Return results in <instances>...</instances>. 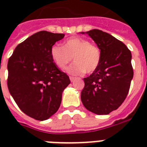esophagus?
I'll return each mask as SVG.
<instances>
[{
    "label": "esophagus",
    "mask_w": 147,
    "mask_h": 147,
    "mask_svg": "<svg viewBox=\"0 0 147 147\" xmlns=\"http://www.w3.org/2000/svg\"><path fill=\"white\" fill-rule=\"evenodd\" d=\"M75 77H74V76H70V80H71V82H74L75 80Z\"/></svg>",
    "instance_id": "34e87169"
}]
</instances>
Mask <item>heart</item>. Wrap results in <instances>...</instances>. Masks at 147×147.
Here are the masks:
<instances>
[{
  "instance_id": "obj_1",
  "label": "heart",
  "mask_w": 147,
  "mask_h": 147,
  "mask_svg": "<svg viewBox=\"0 0 147 147\" xmlns=\"http://www.w3.org/2000/svg\"><path fill=\"white\" fill-rule=\"evenodd\" d=\"M53 60L59 68L64 69L74 59V62L67 68L72 75H82L95 71L100 65L101 52L97 46L82 37H72L64 42L63 47L58 45L51 47Z\"/></svg>"
}]
</instances>
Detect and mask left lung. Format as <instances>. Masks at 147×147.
Masks as SVG:
<instances>
[{"label":"left lung","instance_id":"1","mask_svg":"<svg viewBox=\"0 0 147 147\" xmlns=\"http://www.w3.org/2000/svg\"><path fill=\"white\" fill-rule=\"evenodd\" d=\"M81 33L88 35L101 52L97 68L83 79L81 100L88 111L108 115L121 106L129 93L133 78L131 51L122 41L100 30Z\"/></svg>","mask_w":147,"mask_h":147}]
</instances>
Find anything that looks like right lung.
Listing matches in <instances>:
<instances>
[{
    "mask_svg": "<svg viewBox=\"0 0 147 147\" xmlns=\"http://www.w3.org/2000/svg\"><path fill=\"white\" fill-rule=\"evenodd\" d=\"M65 34L40 31L16 47L9 59V91L20 109L37 120L58 111L69 76L53 62L51 47Z\"/></svg>",
    "mask_w": 147,
    "mask_h": 147,
    "instance_id": "right-lung-1",
    "label": "right lung"
}]
</instances>
